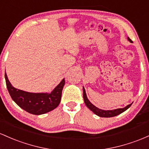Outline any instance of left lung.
Instances as JSON below:
<instances>
[{
	"label": "left lung",
	"instance_id": "8db88e82",
	"mask_svg": "<svg viewBox=\"0 0 149 149\" xmlns=\"http://www.w3.org/2000/svg\"><path fill=\"white\" fill-rule=\"evenodd\" d=\"M128 40L130 41V42H132V40L130 39V38H128ZM83 98H84V103L85 104H86V106H87L91 111L93 112L95 114L98 115V116L100 117H102V118H111V117L116 116V115L123 113V112L126 111L127 109H128V108L132 106V103H131V104L128 105V106H127L125 108H118V109L113 110V111H104V110H101V109H99V108H96V106H93L92 103L88 101L87 97H86V91H85V89L84 88H83Z\"/></svg>",
	"mask_w": 149,
	"mask_h": 149
}]
</instances>
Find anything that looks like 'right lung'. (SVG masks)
Wrapping results in <instances>:
<instances>
[{
    "instance_id": "add662e5",
    "label": "right lung",
    "mask_w": 149,
    "mask_h": 149,
    "mask_svg": "<svg viewBox=\"0 0 149 149\" xmlns=\"http://www.w3.org/2000/svg\"><path fill=\"white\" fill-rule=\"evenodd\" d=\"M6 86L12 99L21 108L33 115H41L53 111L59 105L65 79L53 89L51 93H34L26 92L12 86L5 74Z\"/></svg>"
}]
</instances>
